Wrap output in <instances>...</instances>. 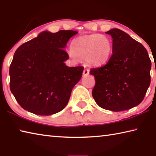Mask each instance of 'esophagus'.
Returning a JSON list of instances; mask_svg holds the SVG:
<instances>
[{
	"instance_id": "esophagus-1",
	"label": "esophagus",
	"mask_w": 156,
	"mask_h": 156,
	"mask_svg": "<svg viewBox=\"0 0 156 156\" xmlns=\"http://www.w3.org/2000/svg\"><path fill=\"white\" fill-rule=\"evenodd\" d=\"M89 73V70L88 69H84L83 71V76H87Z\"/></svg>"
}]
</instances>
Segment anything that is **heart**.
<instances>
[{"label": "heart", "instance_id": "heart-1", "mask_svg": "<svg viewBox=\"0 0 156 156\" xmlns=\"http://www.w3.org/2000/svg\"><path fill=\"white\" fill-rule=\"evenodd\" d=\"M112 51V43L110 39L99 34L80 36L71 43V55L86 59L92 65H100L106 62Z\"/></svg>", "mask_w": 156, "mask_h": 156}]
</instances>
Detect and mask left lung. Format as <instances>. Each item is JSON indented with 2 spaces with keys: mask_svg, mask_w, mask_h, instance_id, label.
Masks as SVG:
<instances>
[{
  "mask_svg": "<svg viewBox=\"0 0 156 156\" xmlns=\"http://www.w3.org/2000/svg\"><path fill=\"white\" fill-rule=\"evenodd\" d=\"M106 34L113 38L112 55L105 65L89 72L96 80L92 96L102 109H130L141 103L150 85L151 60L144 47L123 31Z\"/></svg>",
  "mask_w": 156,
  "mask_h": 156,
  "instance_id": "left-lung-1",
  "label": "left lung"
}]
</instances>
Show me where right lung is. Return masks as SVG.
<instances>
[{
    "label": "right lung",
    "instance_id": "add662e5",
    "mask_svg": "<svg viewBox=\"0 0 156 156\" xmlns=\"http://www.w3.org/2000/svg\"><path fill=\"white\" fill-rule=\"evenodd\" d=\"M73 30L43 31L20 45L9 67L10 90L23 109L50 115L67 105L72 89L80 80L83 67H69L64 49Z\"/></svg>",
    "mask_w": 156,
    "mask_h": 156
}]
</instances>
